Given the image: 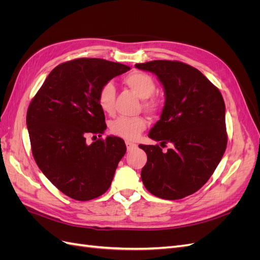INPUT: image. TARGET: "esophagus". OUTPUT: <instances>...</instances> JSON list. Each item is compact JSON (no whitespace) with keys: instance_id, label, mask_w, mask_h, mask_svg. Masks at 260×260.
<instances>
[{"instance_id":"1","label":"esophagus","mask_w":260,"mask_h":260,"mask_svg":"<svg viewBox=\"0 0 260 260\" xmlns=\"http://www.w3.org/2000/svg\"><path fill=\"white\" fill-rule=\"evenodd\" d=\"M125 145H127L128 151H132V149L137 148V144L133 143V142H130V141H125Z\"/></svg>"}]
</instances>
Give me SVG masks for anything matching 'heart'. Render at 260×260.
I'll return each mask as SVG.
<instances>
[{"mask_svg": "<svg viewBox=\"0 0 260 260\" xmlns=\"http://www.w3.org/2000/svg\"><path fill=\"white\" fill-rule=\"evenodd\" d=\"M123 81L139 98L144 100L143 107L145 111L156 113L160 108L159 101L151 98L156 90V83L152 76L142 72H135L124 77ZM115 98L116 89L113 82L108 81L102 85L98 95V102L102 111L112 114L115 106ZM145 128L146 120L143 117L120 116L109 124V130L114 136L125 140L137 139Z\"/></svg>", "mask_w": 260, "mask_h": 260, "instance_id": "obj_1", "label": "heart"}]
</instances>
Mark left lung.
I'll list each match as a JSON object with an SVG mask.
<instances>
[{
	"mask_svg": "<svg viewBox=\"0 0 260 260\" xmlns=\"http://www.w3.org/2000/svg\"><path fill=\"white\" fill-rule=\"evenodd\" d=\"M136 67L155 74L164 86L160 119L148 133L158 144L139 147L147 155L141 171L146 190L164 200L199 191L214 174L226 147L225 106L221 93L200 70L178 60H153Z\"/></svg>",
	"mask_w": 260,
	"mask_h": 260,
	"instance_id": "left-lung-1",
	"label": "left lung"
}]
</instances>
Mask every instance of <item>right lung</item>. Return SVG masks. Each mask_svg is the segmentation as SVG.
Instances as JSON below:
<instances>
[{
  "instance_id": "obj_1",
  "label": "right lung",
  "mask_w": 260,
  "mask_h": 260,
  "mask_svg": "<svg viewBox=\"0 0 260 260\" xmlns=\"http://www.w3.org/2000/svg\"><path fill=\"white\" fill-rule=\"evenodd\" d=\"M130 70L101 58H77L55 67L31 101L27 128L38 167L60 192L77 201L104 194L125 154L118 137H102L105 115L98 95L101 86Z\"/></svg>"
}]
</instances>
